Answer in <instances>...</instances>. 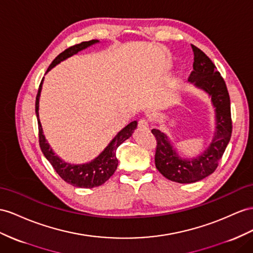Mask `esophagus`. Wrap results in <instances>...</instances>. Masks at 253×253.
I'll return each instance as SVG.
<instances>
[{"instance_id":"obj_1","label":"esophagus","mask_w":253,"mask_h":253,"mask_svg":"<svg viewBox=\"0 0 253 253\" xmlns=\"http://www.w3.org/2000/svg\"><path fill=\"white\" fill-rule=\"evenodd\" d=\"M138 127H139V129H141V130H147V129H148V122L144 119L140 120Z\"/></svg>"}]
</instances>
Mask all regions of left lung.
<instances>
[{
	"label": "left lung",
	"instance_id": "1",
	"mask_svg": "<svg viewBox=\"0 0 253 253\" xmlns=\"http://www.w3.org/2000/svg\"><path fill=\"white\" fill-rule=\"evenodd\" d=\"M193 50V70L188 81L209 95L215 109V132L209 147L197 157L179 156L168 135L159 129L152 133L157 142L155 165L163 175L179 184H190L207 177L216 170L229 144L232 134L230 96L225 82L213 63L203 51L191 44Z\"/></svg>",
	"mask_w": 253,
	"mask_h": 253
}]
</instances>
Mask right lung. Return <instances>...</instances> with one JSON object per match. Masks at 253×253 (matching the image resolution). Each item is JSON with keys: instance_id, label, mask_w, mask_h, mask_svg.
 <instances>
[{"instance_id": "right-lung-1", "label": "right lung", "mask_w": 253, "mask_h": 253, "mask_svg": "<svg viewBox=\"0 0 253 253\" xmlns=\"http://www.w3.org/2000/svg\"><path fill=\"white\" fill-rule=\"evenodd\" d=\"M98 42V40L83 42L63 51V52L57 55L53 60V62L51 63L47 73L54 66H56L57 64H60L61 62L68 59V57L73 56L78 52H80V51ZM42 82L43 78L41 82V85L40 88H38V93L36 96L35 112L38 122V130H40V145L44 157L48 159L51 166L53 167V169L65 182L75 187H78V188H94V187H98L101 186L102 184H105L107 180L113 175L116 168H118L119 160L116 158V150H118V147L123 143V142L131 137L135 130V128H137L138 122L133 121L131 123H129L126 127L123 128L122 130L119 131L118 134L111 140V142L106 146L105 150H103L96 158L90 160L89 163L81 165L66 163V161H64L62 158L57 156V155H55V153L53 152L52 148L50 147V144L48 143L43 135L42 127L40 120V112H38V110H40V98L42 88Z\"/></svg>"}]
</instances>
